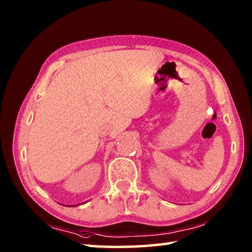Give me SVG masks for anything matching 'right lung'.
Returning a JSON list of instances; mask_svg holds the SVG:
<instances>
[{"label": "right lung", "instance_id": "obj_1", "mask_svg": "<svg viewBox=\"0 0 252 252\" xmlns=\"http://www.w3.org/2000/svg\"><path fill=\"white\" fill-rule=\"evenodd\" d=\"M79 205V204H78ZM78 205H71V206H78Z\"/></svg>", "mask_w": 252, "mask_h": 252}]
</instances>
